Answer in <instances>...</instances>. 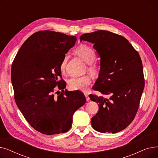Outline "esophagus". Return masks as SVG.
<instances>
[{
  "mask_svg": "<svg viewBox=\"0 0 158 158\" xmlns=\"http://www.w3.org/2000/svg\"><path fill=\"white\" fill-rule=\"evenodd\" d=\"M85 97H86V101H88L89 100V97H88V95L86 93H85Z\"/></svg>",
  "mask_w": 158,
  "mask_h": 158,
  "instance_id": "obj_1",
  "label": "esophagus"
}]
</instances>
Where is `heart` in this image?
<instances>
[{
    "instance_id": "obj_1",
    "label": "heart",
    "mask_w": 158,
    "mask_h": 158,
    "mask_svg": "<svg viewBox=\"0 0 158 158\" xmlns=\"http://www.w3.org/2000/svg\"><path fill=\"white\" fill-rule=\"evenodd\" d=\"M75 52L88 64V70L90 72L93 73H97L98 66L94 63L96 59L97 55L92 48L86 45H81L76 48ZM69 56L65 54L63 57L60 63V68L61 72H65ZM91 82H92V79L89 76H83L81 77H73L69 80L68 83L71 89L86 91Z\"/></svg>"
}]
</instances>
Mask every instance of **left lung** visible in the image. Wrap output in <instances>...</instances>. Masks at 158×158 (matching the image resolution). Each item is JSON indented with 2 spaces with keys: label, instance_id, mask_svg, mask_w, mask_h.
Masks as SVG:
<instances>
[{
  "label": "left lung",
  "instance_id": "left-lung-1",
  "mask_svg": "<svg viewBox=\"0 0 158 158\" xmlns=\"http://www.w3.org/2000/svg\"><path fill=\"white\" fill-rule=\"evenodd\" d=\"M94 44L101 57V69L93 89L104 96L89 95L98 104L92 118L93 128L100 132L116 133L134 120L145 86L143 65L138 52L122 36L99 30L86 33L80 41Z\"/></svg>",
  "mask_w": 158,
  "mask_h": 158
}]
</instances>
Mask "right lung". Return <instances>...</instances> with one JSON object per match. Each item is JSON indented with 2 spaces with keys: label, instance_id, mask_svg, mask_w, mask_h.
Wrapping results in <instances>:
<instances>
[{
  "label": "right lung",
  "instance_id": "add662e5",
  "mask_svg": "<svg viewBox=\"0 0 158 158\" xmlns=\"http://www.w3.org/2000/svg\"><path fill=\"white\" fill-rule=\"evenodd\" d=\"M76 40L58 32H36L23 44L13 62L16 104L31 127L42 134L69 131L73 113L86 102L81 92L64 90L66 82L59 80L62 58ZM56 86L61 92H55Z\"/></svg>",
  "mask_w": 158,
  "mask_h": 158
}]
</instances>
